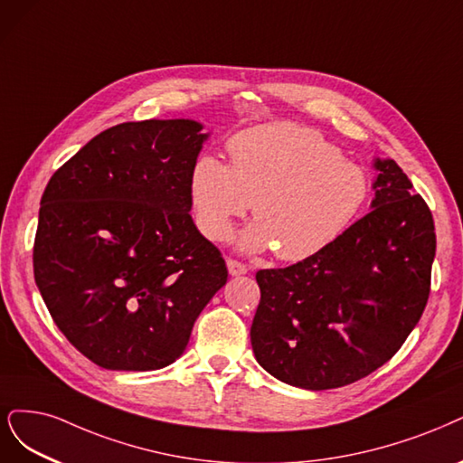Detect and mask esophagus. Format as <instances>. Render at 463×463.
Returning a JSON list of instances; mask_svg holds the SVG:
<instances>
[{"label":"esophagus","mask_w":463,"mask_h":463,"mask_svg":"<svg viewBox=\"0 0 463 463\" xmlns=\"http://www.w3.org/2000/svg\"><path fill=\"white\" fill-rule=\"evenodd\" d=\"M226 264H228L230 276H245V274L249 272V268H247L243 262H237V260H233V259H228Z\"/></svg>","instance_id":"esophagus-1"}]
</instances>
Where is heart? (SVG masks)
I'll return each mask as SVG.
<instances>
[{"instance_id": "1", "label": "heart", "mask_w": 463, "mask_h": 463, "mask_svg": "<svg viewBox=\"0 0 463 463\" xmlns=\"http://www.w3.org/2000/svg\"><path fill=\"white\" fill-rule=\"evenodd\" d=\"M228 153L232 165L201 155L189 176L195 224L211 241L230 239L252 206L257 222L239 235V249L274 247L281 260H305L333 243L368 199L365 172L305 126H257L232 137Z\"/></svg>"}]
</instances>
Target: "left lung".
Returning <instances> with one entry per match:
<instances>
[{"label": "left lung", "instance_id": "1", "mask_svg": "<svg viewBox=\"0 0 463 463\" xmlns=\"http://www.w3.org/2000/svg\"><path fill=\"white\" fill-rule=\"evenodd\" d=\"M372 211L320 252L260 269L254 358L287 385L326 391L370 375L402 346L431 291L433 214L392 158H375Z\"/></svg>", "mask_w": 463, "mask_h": 463}]
</instances>
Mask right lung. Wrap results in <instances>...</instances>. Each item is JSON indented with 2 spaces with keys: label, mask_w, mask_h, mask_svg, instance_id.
<instances>
[{
  "label": "right lung",
  "mask_w": 463,
  "mask_h": 463,
  "mask_svg": "<svg viewBox=\"0 0 463 463\" xmlns=\"http://www.w3.org/2000/svg\"><path fill=\"white\" fill-rule=\"evenodd\" d=\"M189 118L113 126L80 149L40 201L34 278L62 335L105 370H161L184 354L228 281L191 218L203 143Z\"/></svg>",
  "instance_id": "add662e5"
}]
</instances>
